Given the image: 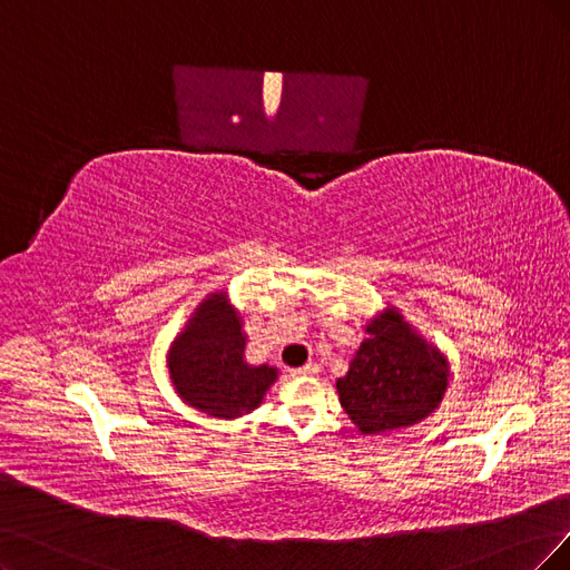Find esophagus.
<instances>
[{
    "label": "esophagus",
    "mask_w": 570,
    "mask_h": 570,
    "mask_svg": "<svg viewBox=\"0 0 570 570\" xmlns=\"http://www.w3.org/2000/svg\"><path fill=\"white\" fill-rule=\"evenodd\" d=\"M291 373L293 375H317L320 373V364L317 362H309V364H305L301 368H293Z\"/></svg>",
    "instance_id": "34e87169"
}]
</instances>
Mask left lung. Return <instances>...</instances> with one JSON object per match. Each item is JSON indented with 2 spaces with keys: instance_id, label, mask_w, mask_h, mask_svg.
<instances>
[{
  "instance_id": "1",
  "label": "left lung",
  "mask_w": 570,
  "mask_h": 570,
  "mask_svg": "<svg viewBox=\"0 0 570 570\" xmlns=\"http://www.w3.org/2000/svg\"><path fill=\"white\" fill-rule=\"evenodd\" d=\"M338 394L345 413L364 434L409 428L428 417L449 385L446 360L387 309L366 326Z\"/></svg>"
}]
</instances>
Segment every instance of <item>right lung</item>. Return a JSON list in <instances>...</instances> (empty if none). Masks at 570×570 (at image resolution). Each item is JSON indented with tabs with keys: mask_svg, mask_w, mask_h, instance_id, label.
<instances>
[{
	"mask_svg": "<svg viewBox=\"0 0 570 570\" xmlns=\"http://www.w3.org/2000/svg\"><path fill=\"white\" fill-rule=\"evenodd\" d=\"M244 345L239 317L227 307L225 293L204 301L168 354L171 381L189 406L214 417H239L263 402L277 371L248 366Z\"/></svg>",
	"mask_w": 570,
	"mask_h": 570,
	"instance_id": "add662e5",
	"label": "right lung"
}]
</instances>
